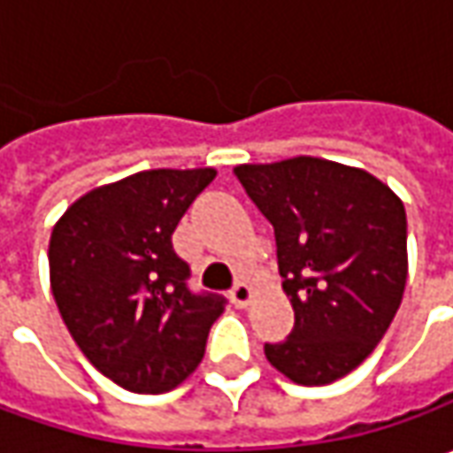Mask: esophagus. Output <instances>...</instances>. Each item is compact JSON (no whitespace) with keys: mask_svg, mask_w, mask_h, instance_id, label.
Instances as JSON below:
<instances>
[{"mask_svg":"<svg viewBox=\"0 0 453 453\" xmlns=\"http://www.w3.org/2000/svg\"><path fill=\"white\" fill-rule=\"evenodd\" d=\"M232 303L236 307H247V304L252 303V288L247 282H236L234 288H232Z\"/></svg>","mask_w":453,"mask_h":453,"instance_id":"esophagus-1","label":"esophagus"}]
</instances>
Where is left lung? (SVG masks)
I'll return each mask as SVG.
<instances>
[{
	"label": "left lung",
	"instance_id": "obj_1",
	"mask_svg": "<svg viewBox=\"0 0 453 453\" xmlns=\"http://www.w3.org/2000/svg\"><path fill=\"white\" fill-rule=\"evenodd\" d=\"M274 226L295 327L265 342L272 365L300 386L357 368L386 335L406 288V209L383 181L350 165L297 156L234 168Z\"/></svg>",
	"mask_w": 453,
	"mask_h": 453
}]
</instances>
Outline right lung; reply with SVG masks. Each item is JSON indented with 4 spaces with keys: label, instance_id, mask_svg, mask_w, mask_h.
Instances as JSON below:
<instances>
[{
    "label": "right lung",
    "instance_id": "1",
    "mask_svg": "<svg viewBox=\"0 0 453 453\" xmlns=\"http://www.w3.org/2000/svg\"><path fill=\"white\" fill-rule=\"evenodd\" d=\"M214 168H153L80 196L50 236V285L82 356L120 388L164 393L196 371L226 300L188 288L173 229Z\"/></svg>",
    "mask_w": 453,
    "mask_h": 453
}]
</instances>
